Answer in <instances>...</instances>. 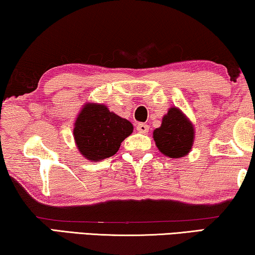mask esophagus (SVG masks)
Here are the masks:
<instances>
[{"instance_id": "obj_1", "label": "esophagus", "mask_w": 255, "mask_h": 255, "mask_svg": "<svg viewBox=\"0 0 255 255\" xmlns=\"http://www.w3.org/2000/svg\"><path fill=\"white\" fill-rule=\"evenodd\" d=\"M137 130L140 132V133H147L149 130V127L145 123H139L137 124Z\"/></svg>"}]
</instances>
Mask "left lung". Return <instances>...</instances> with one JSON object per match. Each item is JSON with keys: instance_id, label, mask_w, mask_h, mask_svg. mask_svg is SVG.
<instances>
[{"instance_id": "1", "label": "left lung", "mask_w": 255, "mask_h": 255, "mask_svg": "<svg viewBox=\"0 0 255 255\" xmlns=\"http://www.w3.org/2000/svg\"><path fill=\"white\" fill-rule=\"evenodd\" d=\"M153 138L162 154L169 158H182L193 146V124L177 108H170L162 118L161 127L153 132Z\"/></svg>"}]
</instances>
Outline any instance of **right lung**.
Returning a JSON list of instances; mask_svg holds the SVG:
<instances>
[{"label":"right lung","instance_id":"right-lung-1","mask_svg":"<svg viewBox=\"0 0 255 255\" xmlns=\"http://www.w3.org/2000/svg\"><path fill=\"white\" fill-rule=\"evenodd\" d=\"M132 131L130 122L106 106L88 103L76 118L73 133L80 153L88 160L99 161L116 154L121 142Z\"/></svg>","mask_w":255,"mask_h":255}]
</instances>
